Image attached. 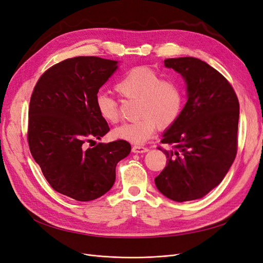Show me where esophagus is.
<instances>
[{
    "label": "esophagus",
    "mask_w": 263,
    "mask_h": 263,
    "mask_svg": "<svg viewBox=\"0 0 263 263\" xmlns=\"http://www.w3.org/2000/svg\"><path fill=\"white\" fill-rule=\"evenodd\" d=\"M149 149L147 147H144V146H134L133 147V153L135 154H142V153H147Z\"/></svg>",
    "instance_id": "34e87169"
}]
</instances>
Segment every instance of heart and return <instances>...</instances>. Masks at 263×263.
<instances>
[{"instance_id": "obj_1", "label": "heart", "mask_w": 263, "mask_h": 263, "mask_svg": "<svg viewBox=\"0 0 263 263\" xmlns=\"http://www.w3.org/2000/svg\"><path fill=\"white\" fill-rule=\"evenodd\" d=\"M115 89L127 101H137L136 121L123 124L113 132L115 138L133 144H145L157 126L168 128L178 121L184 104V92L179 82L162 80L157 71L148 67H135L119 79ZM95 107L107 123L119 119L118 101L105 93L95 97Z\"/></svg>"}]
</instances>
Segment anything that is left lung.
I'll return each mask as SVG.
<instances>
[{
  "instance_id": "obj_1",
  "label": "left lung",
  "mask_w": 263,
  "mask_h": 263,
  "mask_svg": "<svg viewBox=\"0 0 263 263\" xmlns=\"http://www.w3.org/2000/svg\"><path fill=\"white\" fill-rule=\"evenodd\" d=\"M186 83L187 102L178 121L163 134L165 168L155 179L172 201L201 198L225 178L237 154L239 102L216 69L193 57L164 60Z\"/></svg>"
}]
</instances>
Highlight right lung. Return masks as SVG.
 Returning <instances> with one entry per match:
<instances>
[{"instance_id": "1", "label": "right lung", "mask_w": 263, "mask_h": 263, "mask_svg": "<svg viewBox=\"0 0 263 263\" xmlns=\"http://www.w3.org/2000/svg\"><path fill=\"white\" fill-rule=\"evenodd\" d=\"M117 63L99 57L66 59L43 73L30 98V154L54 191L80 202L108 192L116 164L132 149L123 139L85 146L109 130L95 107V97Z\"/></svg>"}]
</instances>
